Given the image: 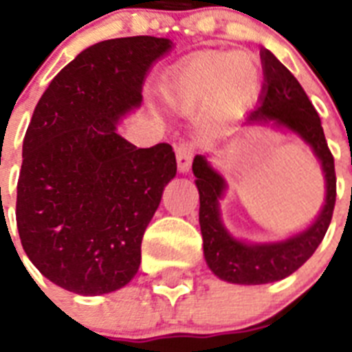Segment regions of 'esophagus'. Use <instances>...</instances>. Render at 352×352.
I'll return each mask as SVG.
<instances>
[{
    "mask_svg": "<svg viewBox=\"0 0 352 352\" xmlns=\"http://www.w3.org/2000/svg\"><path fill=\"white\" fill-rule=\"evenodd\" d=\"M193 153H195V144L193 142H181L177 144L175 155H177V164H179V171L186 173L192 168Z\"/></svg>",
    "mask_w": 352,
    "mask_h": 352,
    "instance_id": "34e87169",
    "label": "esophagus"
}]
</instances>
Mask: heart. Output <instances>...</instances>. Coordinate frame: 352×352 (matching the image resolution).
<instances>
[{
    "mask_svg": "<svg viewBox=\"0 0 352 352\" xmlns=\"http://www.w3.org/2000/svg\"><path fill=\"white\" fill-rule=\"evenodd\" d=\"M170 85L184 104H199L214 96L219 109L235 111L257 95L261 71L250 52L204 51L188 58L173 73Z\"/></svg>",
    "mask_w": 352,
    "mask_h": 352,
    "instance_id": "obj_1",
    "label": "heart"
}]
</instances>
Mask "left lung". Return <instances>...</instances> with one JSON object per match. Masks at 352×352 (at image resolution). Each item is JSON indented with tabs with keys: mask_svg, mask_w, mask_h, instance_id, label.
<instances>
[{
	"mask_svg": "<svg viewBox=\"0 0 352 352\" xmlns=\"http://www.w3.org/2000/svg\"><path fill=\"white\" fill-rule=\"evenodd\" d=\"M265 85L259 106L246 117V124H272L296 133L312 148L322 162L325 175V204L307 230L279 243L250 245L235 239L221 221L219 199L226 190V181L215 171L204 155L193 159V175L197 177L199 225L203 234L204 257L217 278L237 285H263L279 281L296 272L316 252L325 237L334 203H336V173L334 159L323 135L322 120L294 74L265 49L261 51Z\"/></svg>",
	"mask_w": 352,
	"mask_h": 352,
	"instance_id": "1",
	"label": "left lung"
}]
</instances>
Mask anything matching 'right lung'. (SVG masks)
Wrapping results in <instances>:
<instances>
[{
	"label": "right lung",
	"instance_id": "1",
	"mask_svg": "<svg viewBox=\"0 0 352 352\" xmlns=\"http://www.w3.org/2000/svg\"><path fill=\"white\" fill-rule=\"evenodd\" d=\"M168 38L131 36L82 51L52 78L23 138L16 223L25 254L52 283L82 296L133 279L142 235L175 177L170 144L137 148L117 131L140 106Z\"/></svg>",
	"mask_w": 352,
	"mask_h": 352
}]
</instances>
